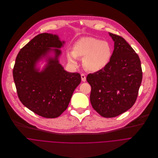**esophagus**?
Wrapping results in <instances>:
<instances>
[{
	"label": "esophagus",
	"instance_id": "34e87169",
	"mask_svg": "<svg viewBox=\"0 0 158 158\" xmlns=\"http://www.w3.org/2000/svg\"><path fill=\"white\" fill-rule=\"evenodd\" d=\"M81 80L83 81H86V76L84 75V74H81Z\"/></svg>",
	"mask_w": 158,
	"mask_h": 158
}]
</instances>
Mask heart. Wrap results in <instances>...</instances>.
I'll use <instances>...</instances> for the list:
<instances>
[{"label": "heart", "mask_w": 158, "mask_h": 158, "mask_svg": "<svg viewBox=\"0 0 158 158\" xmlns=\"http://www.w3.org/2000/svg\"><path fill=\"white\" fill-rule=\"evenodd\" d=\"M112 52V47L108 42L94 37H83L75 44L73 51L68 52L67 55L72 66L77 67L78 59L84 58L85 69L95 72L108 65Z\"/></svg>", "instance_id": "1"}]
</instances>
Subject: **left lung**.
<instances>
[{
    "label": "left lung",
    "instance_id": "left-lung-1",
    "mask_svg": "<svg viewBox=\"0 0 158 158\" xmlns=\"http://www.w3.org/2000/svg\"><path fill=\"white\" fill-rule=\"evenodd\" d=\"M114 41V50L108 65L89 73L90 102L105 118L116 117L130 109L138 97L143 72L138 54L123 37L109 33Z\"/></svg>",
    "mask_w": 158,
    "mask_h": 158
}]
</instances>
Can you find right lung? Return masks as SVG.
I'll use <instances>...</instances> for the list:
<instances>
[{
	"label": "right lung",
	"mask_w": 158,
	"mask_h": 158,
	"mask_svg": "<svg viewBox=\"0 0 158 158\" xmlns=\"http://www.w3.org/2000/svg\"><path fill=\"white\" fill-rule=\"evenodd\" d=\"M64 41L57 35L39 34L19 52L13 77L19 98L35 114L55 118L67 110L75 88L81 82L78 73L65 71L59 63ZM53 52V57L49 53ZM46 58L48 64L40 72L37 63Z\"/></svg>",
	"instance_id": "obj_1"
}]
</instances>
